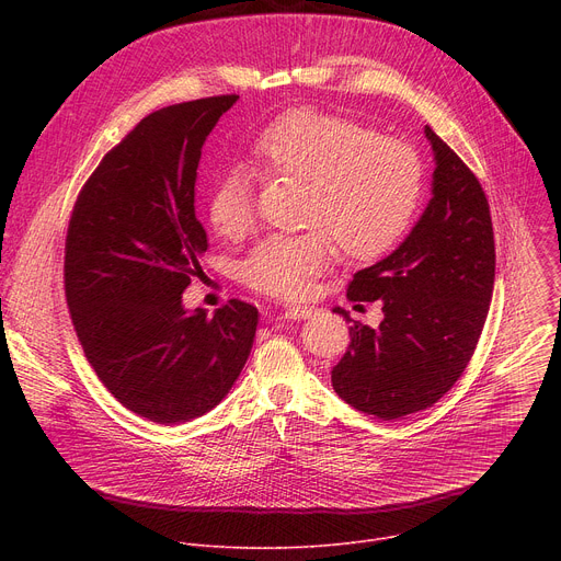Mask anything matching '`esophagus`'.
<instances>
[{
  "instance_id": "obj_1",
  "label": "esophagus",
  "mask_w": 561,
  "mask_h": 561,
  "mask_svg": "<svg viewBox=\"0 0 561 561\" xmlns=\"http://www.w3.org/2000/svg\"><path fill=\"white\" fill-rule=\"evenodd\" d=\"M284 314L288 317V319H308L310 314H312V308L310 306H297V304H293V306H286V310H284Z\"/></svg>"
}]
</instances>
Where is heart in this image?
Instances as JSON below:
<instances>
[{"label":"heart","instance_id":"b5f03b06","mask_svg":"<svg viewBox=\"0 0 561 561\" xmlns=\"http://www.w3.org/2000/svg\"><path fill=\"white\" fill-rule=\"evenodd\" d=\"M253 162L268 180L301 184L299 234H271L239 266L247 286L282 299L306 295L331 262V242L351 262L388 253L411 228L424 195L420 152L329 113L297 108L266 126ZM213 230L237 242L255 224L247 169L226 171L208 193Z\"/></svg>","mask_w":561,"mask_h":561}]
</instances>
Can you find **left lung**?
I'll return each mask as SVG.
<instances>
[{"label":"left lung","mask_w":561,"mask_h":561,"mask_svg":"<svg viewBox=\"0 0 561 561\" xmlns=\"http://www.w3.org/2000/svg\"><path fill=\"white\" fill-rule=\"evenodd\" d=\"M424 135L435 159L433 197L404 242L348 284V299H379L383 319L373 329L333 308L353 322L333 388L379 420L431 409L453 388L482 335L495 284L486 195L431 126Z\"/></svg>","instance_id":"8db88e82"}]
</instances>
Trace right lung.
<instances>
[{
	"label": "right lung",
	"mask_w": 561,
	"mask_h": 561,
	"mask_svg": "<svg viewBox=\"0 0 561 561\" xmlns=\"http://www.w3.org/2000/svg\"><path fill=\"white\" fill-rule=\"evenodd\" d=\"M239 95L146 115L84 184L66 237L72 327L117 402L157 424L215 409L242 373L255 306L230 299L208 314L182 301L202 277L208 237L195 215L202 146Z\"/></svg>",
	"instance_id": "add662e5"
}]
</instances>
